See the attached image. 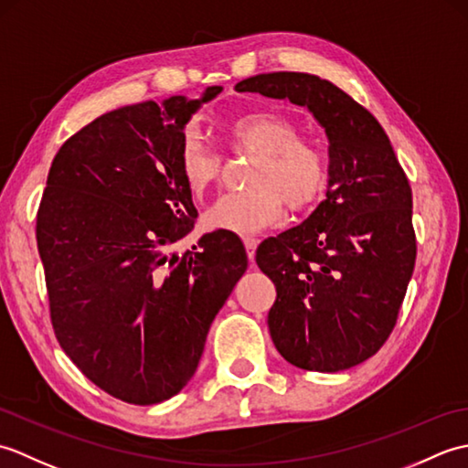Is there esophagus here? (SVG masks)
<instances>
[{
  "instance_id": "obj_1",
  "label": "esophagus",
  "mask_w": 468,
  "mask_h": 468,
  "mask_svg": "<svg viewBox=\"0 0 468 468\" xmlns=\"http://www.w3.org/2000/svg\"><path fill=\"white\" fill-rule=\"evenodd\" d=\"M245 243V250H247V257L253 261L255 260V250H257V241L253 239V237H247V239H243Z\"/></svg>"
}]
</instances>
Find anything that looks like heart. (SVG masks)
I'll return each mask as SVG.
<instances>
[{
	"label": "heart",
	"mask_w": 468,
	"mask_h": 468,
	"mask_svg": "<svg viewBox=\"0 0 468 468\" xmlns=\"http://www.w3.org/2000/svg\"><path fill=\"white\" fill-rule=\"evenodd\" d=\"M227 136L241 153L260 156L247 186L250 193L227 195L205 215L211 231L253 235L277 223L285 211H303L320 201L327 185V163L314 143L297 138V126L282 114L251 112L229 122ZM178 168L188 191L203 197L221 176V156L195 133L178 148Z\"/></svg>",
	"instance_id": "1"
}]
</instances>
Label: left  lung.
<instances>
[{
    "label": "left lung",
    "mask_w": 468,
    "mask_h": 468,
    "mask_svg": "<svg viewBox=\"0 0 468 468\" xmlns=\"http://www.w3.org/2000/svg\"><path fill=\"white\" fill-rule=\"evenodd\" d=\"M235 90L305 106L325 131V201L265 239L255 261L275 283L267 325L277 352L303 370H347L388 340L414 271L409 178L380 122L330 80L270 72Z\"/></svg>",
    "instance_id": "8db88e82"
}]
</instances>
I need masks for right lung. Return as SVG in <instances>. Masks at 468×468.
I'll use <instances>...</instances> for the list:
<instances>
[{
    "mask_svg": "<svg viewBox=\"0 0 468 468\" xmlns=\"http://www.w3.org/2000/svg\"><path fill=\"white\" fill-rule=\"evenodd\" d=\"M221 90L116 108L69 136L49 166L36 239L54 332L118 400L146 406L183 390L247 270L229 231L171 251L197 218L178 168L185 126Z\"/></svg>",
    "mask_w": 468,
    "mask_h": 468,
    "instance_id": "add662e5",
    "label": "right lung"
}]
</instances>
